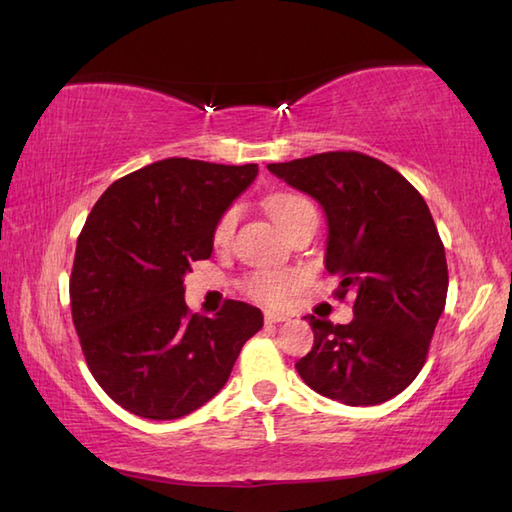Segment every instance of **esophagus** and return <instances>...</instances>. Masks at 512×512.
<instances>
[{"mask_svg":"<svg viewBox=\"0 0 512 512\" xmlns=\"http://www.w3.org/2000/svg\"><path fill=\"white\" fill-rule=\"evenodd\" d=\"M288 317H284V314H279V312H266L264 314V321H266V325H273V323H281V321H286Z\"/></svg>","mask_w":512,"mask_h":512,"instance_id":"34e87169","label":"esophagus"}]
</instances>
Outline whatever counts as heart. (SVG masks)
<instances>
[{"label": "heart", "mask_w": 512, "mask_h": 512, "mask_svg": "<svg viewBox=\"0 0 512 512\" xmlns=\"http://www.w3.org/2000/svg\"><path fill=\"white\" fill-rule=\"evenodd\" d=\"M268 211L273 215V220L277 222L281 231L286 233L288 228L292 224H297L303 215L314 213V206L306 198H299V195L281 193L268 200ZM235 224H237V209H228L215 226V242L217 244L228 242L235 231ZM297 281L299 279L295 273H259L257 277H253V281H250V295L266 303H281L292 290H295Z\"/></svg>", "instance_id": "1"}]
</instances>
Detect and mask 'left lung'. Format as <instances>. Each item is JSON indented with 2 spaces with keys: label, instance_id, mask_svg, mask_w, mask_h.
<instances>
[{
  "label": "left lung",
  "instance_id": "obj_1",
  "mask_svg": "<svg viewBox=\"0 0 512 512\" xmlns=\"http://www.w3.org/2000/svg\"><path fill=\"white\" fill-rule=\"evenodd\" d=\"M268 171L308 193L328 220L325 268L354 292V319L334 325L308 314L312 350L297 372L343 405H380L400 394L427 358L449 288L447 255L427 202L385 162L328 151Z\"/></svg>",
  "mask_w": 512,
  "mask_h": 512
}]
</instances>
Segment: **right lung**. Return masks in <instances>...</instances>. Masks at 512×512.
Listing matches in <instances>:
<instances>
[{
  "mask_svg": "<svg viewBox=\"0 0 512 512\" xmlns=\"http://www.w3.org/2000/svg\"><path fill=\"white\" fill-rule=\"evenodd\" d=\"M257 165L167 158L116 180L76 239L70 306L85 361L116 405L176 420L220 391L264 314L226 301L189 314L184 277L213 253L215 226Z\"/></svg>",
  "mask_w": 512,
  "mask_h": 512,
  "instance_id": "add662e5",
  "label": "right lung"
}]
</instances>
